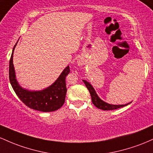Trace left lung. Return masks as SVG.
<instances>
[{
	"label": "left lung",
	"mask_w": 153,
	"mask_h": 153,
	"mask_svg": "<svg viewBox=\"0 0 153 153\" xmlns=\"http://www.w3.org/2000/svg\"><path fill=\"white\" fill-rule=\"evenodd\" d=\"M84 82V83L85 84L86 87L88 89L89 92H90L91 97H92V102L97 108L103 110V111H110V110H115L117 108H122L123 106H126L131 103V102H128V103H126L125 105H112L109 104L108 102H105V101L102 100L100 98V97L97 95V92L94 89V87H92V85H91L90 82H88L86 80H82Z\"/></svg>",
	"instance_id": "left-lung-1"
}]
</instances>
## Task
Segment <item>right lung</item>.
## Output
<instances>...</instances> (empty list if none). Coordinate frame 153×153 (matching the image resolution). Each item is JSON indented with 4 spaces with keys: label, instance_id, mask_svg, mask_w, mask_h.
Wrapping results in <instances>:
<instances>
[{
    "label": "right lung",
    "instance_id": "add662e5",
    "mask_svg": "<svg viewBox=\"0 0 153 153\" xmlns=\"http://www.w3.org/2000/svg\"><path fill=\"white\" fill-rule=\"evenodd\" d=\"M17 42L12 51L11 59L9 61L10 83L16 95L27 107L36 111L42 112H52L59 109L64 103L66 98L67 90L65 79L70 72L69 66H66L57 79L45 89L42 90H30L24 88L17 81L13 63V51Z\"/></svg>",
    "mask_w": 153,
    "mask_h": 153
}]
</instances>
